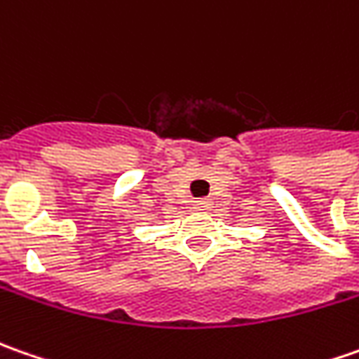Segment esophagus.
Listing matches in <instances>:
<instances>
[{
  "label": "esophagus",
  "mask_w": 359,
  "mask_h": 359,
  "mask_svg": "<svg viewBox=\"0 0 359 359\" xmlns=\"http://www.w3.org/2000/svg\"><path fill=\"white\" fill-rule=\"evenodd\" d=\"M210 201L208 198H198V201H194V208L196 210H208L210 208Z\"/></svg>",
  "instance_id": "34e87169"
}]
</instances>
